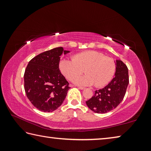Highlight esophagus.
Listing matches in <instances>:
<instances>
[{
    "label": "esophagus",
    "mask_w": 151,
    "mask_h": 151,
    "mask_svg": "<svg viewBox=\"0 0 151 151\" xmlns=\"http://www.w3.org/2000/svg\"><path fill=\"white\" fill-rule=\"evenodd\" d=\"M78 88L79 89H81V90H84V89H85V88L83 87V86H78Z\"/></svg>",
    "instance_id": "1"
}]
</instances>
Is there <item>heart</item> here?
Instances as JSON below:
<instances>
[{"label": "heart", "instance_id": "1", "mask_svg": "<svg viewBox=\"0 0 151 151\" xmlns=\"http://www.w3.org/2000/svg\"><path fill=\"white\" fill-rule=\"evenodd\" d=\"M60 72L70 81L85 70L87 75L77 79L78 85H93L103 87L110 83L115 73L116 65L112 58L95 50H86L73 56L72 59L64 58L59 63Z\"/></svg>", "mask_w": 151, "mask_h": 151}]
</instances>
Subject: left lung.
I'll return each instance as SVG.
<instances>
[{
  "instance_id": "1",
  "label": "left lung",
  "mask_w": 151,
  "mask_h": 151,
  "mask_svg": "<svg viewBox=\"0 0 151 151\" xmlns=\"http://www.w3.org/2000/svg\"><path fill=\"white\" fill-rule=\"evenodd\" d=\"M115 76L103 88L94 91V96L86 101V105L96 113H106L123 100L129 83V70L121 60H116Z\"/></svg>"
}]
</instances>
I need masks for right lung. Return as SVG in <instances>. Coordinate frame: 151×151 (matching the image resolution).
I'll list each match as a JSON object with an SVG mask.
<instances>
[{
    "instance_id": "obj_1",
    "label": "right lung",
    "mask_w": 151,
    "mask_h": 151,
    "mask_svg": "<svg viewBox=\"0 0 151 151\" xmlns=\"http://www.w3.org/2000/svg\"><path fill=\"white\" fill-rule=\"evenodd\" d=\"M68 50L57 47L29 61L24 75V90L33 106L42 112L57 110L65 100L69 83L59 70L60 57Z\"/></svg>"
}]
</instances>
